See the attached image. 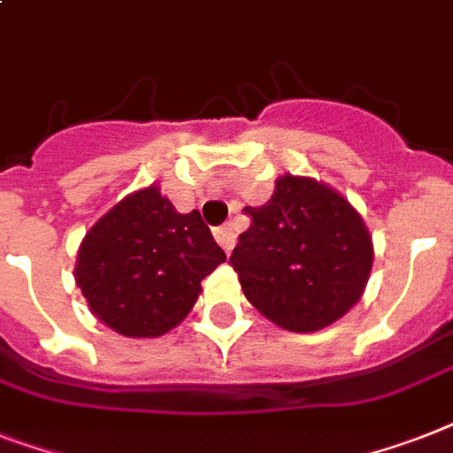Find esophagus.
<instances>
[{
	"instance_id": "obj_1",
	"label": "esophagus",
	"mask_w": 453,
	"mask_h": 453,
	"mask_svg": "<svg viewBox=\"0 0 453 453\" xmlns=\"http://www.w3.org/2000/svg\"><path fill=\"white\" fill-rule=\"evenodd\" d=\"M216 242L223 246V251L230 253L234 246V230L230 226H223V227H216Z\"/></svg>"
}]
</instances>
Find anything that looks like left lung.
Here are the masks:
<instances>
[{
  "label": "left lung",
  "instance_id": "1",
  "mask_svg": "<svg viewBox=\"0 0 453 453\" xmlns=\"http://www.w3.org/2000/svg\"><path fill=\"white\" fill-rule=\"evenodd\" d=\"M230 263L246 300L279 328L316 333L347 314L367 286L374 246L363 216L328 183L284 174Z\"/></svg>",
  "mask_w": 453,
  "mask_h": 453
}]
</instances>
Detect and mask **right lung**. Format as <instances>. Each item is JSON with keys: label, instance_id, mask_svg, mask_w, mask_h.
<instances>
[{"label": "right lung", "instance_id": "1", "mask_svg": "<svg viewBox=\"0 0 453 453\" xmlns=\"http://www.w3.org/2000/svg\"><path fill=\"white\" fill-rule=\"evenodd\" d=\"M226 263L197 209L179 214L146 186L86 233L73 279L95 319L123 337H160L188 316L202 279Z\"/></svg>", "mask_w": 453, "mask_h": 453}]
</instances>
